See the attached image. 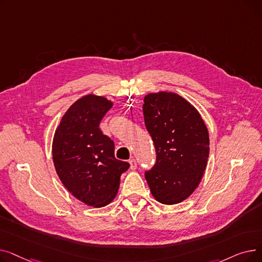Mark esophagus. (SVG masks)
<instances>
[{
    "label": "esophagus",
    "instance_id": "esophagus-1",
    "mask_svg": "<svg viewBox=\"0 0 262 262\" xmlns=\"http://www.w3.org/2000/svg\"><path fill=\"white\" fill-rule=\"evenodd\" d=\"M129 164H130V169L135 170L137 168V161L135 159H130L129 160Z\"/></svg>",
    "mask_w": 262,
    "mask_h": 262
}]
</instances>
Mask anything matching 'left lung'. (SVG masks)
Masks as SVG:
<instances>
[{
    "label": "left lung",
    "mask_w": 262,
    "mask_h": 262,
    "mask_svg": "<svg viewBox=\"0 0 262 262\" xmlns=\"http://www.w3.org/2000/svg\"><path fill=\"white\" fill-rule=\"evenodd\" d=\"M143 102L144 123L157 155L145 180L157 202L178 204L202 181L209 156L208 129L198 109L177 93H148Z\"/></svg>",
    "instance_id": "obj_1"
}]
</instances>
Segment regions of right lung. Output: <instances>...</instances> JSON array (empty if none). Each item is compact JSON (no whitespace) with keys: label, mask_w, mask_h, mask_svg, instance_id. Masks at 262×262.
I'll return each mask as SVG.
<instances>
[{"label":"right lung","mask_w":262,"mask_h":262,"mask_svg":"<svg viewBox=\"0 0 262 262\" xmlns=\"http://www.w3.org/2000/svg\"><path fill=\"white\" fill-rule=\"evenodd\" d=\"M114 103L87 94L69 108L55 130L52 154L59 180L78 201L95 208L112 203L128 162L115 157L114 141L100 122Z\"/></svg>","instance_id":"right-lung-1"}]
</instances>
